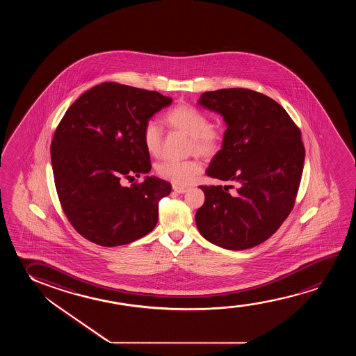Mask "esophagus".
<instances>
[{"instance_id": "1", "label": "esophagus", "mask_w": 356, "mask_h": 356, "mask_svg": "<svg viewBox=\"0 0 356 356\" xmlns=\"http://www.w3.org/2000/svg\"><path fill=\"white\" fill-rule=\"evenodd\" d=\"M172 188H174V192L179 193V195H182V193H185L188 190L187 187H182V186H174Z\"/></svg>"}]
</instances>
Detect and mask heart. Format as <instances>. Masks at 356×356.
I'll return each instance as SVG.
<instances>
[{"instance_id": "b5f03b06", "label": "heart", "mask_w": 356, "mask_h": 356, "mask_svg": "<svg viewBox=\"0 0 356 356\" xmlns=\"http://www.w3.org/2000/svg\"><path fill=\"white\" fill-rule=\"evenodd\" d=\"M165 122L192 137L191 149L200 156H214L222 147V135L210 127L209 118L192 104H179L165 114ZM142 140L152 156L161 153L163 129L156 120H148L142 130ZM203 170L198 159L163 161L156 165L158 176L176 186H186L195 181Z\"/></svg>"}]
</instances>
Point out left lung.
Listing matches in <instances>:
<instances>
[{
	"label": "left lung",
	"instance_id": "1",
	"mask_svg": "<svg viewBox=\"0 0 356 356\" xmlns=\"http://www.w3.org/2000/svg\"><path fill=\"white\" fill-rule=\"evenodd\" d=\"M200 106L227 124L222 148L207 175L234 186H200L204 204L195 213L200 234L229 250L270 238L292 211L302 180V132L273 98L248 88L202 93Z\"/></svg>",
	"mask_w": 356,
	"mask_h": 356
}]
</instances>
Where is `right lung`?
Here are the masks:
<instances>
[{"label":"right lung","mask_w":356,"mask_h":356,"mask_svg":"<svg viewBox=\"0 0 356 356\" xmlns=\"http://www.w3.org/2000/svg\"><path fill=\"white\" fill-rule=\"evenodd\" d=\"M172 99L118 83H103L68 108L54 132L51 161L59 202L83 237L102 247L141 238L156 227L158 203L170 195L151 171L143 127Z\"/></svg>","instance_id":"obj_1"}]
</instances>
